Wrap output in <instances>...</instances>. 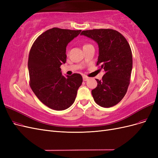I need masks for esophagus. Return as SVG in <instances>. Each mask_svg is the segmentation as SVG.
<instances>
[{
  "label": "esophagus",
  "mask_w": 158,
  "mask_h": 158,
  "mask_svg": "<svg viewBox=\"0 0 158 158\" xmlns=\"http://www.w3.org/2000/svg\"><path fill=\"white\" fill-rule=\"evenodd\" d=\"M88 80V77L86 76H83V80L84 81H87Z\"/></svg>",
  "instance_id": "obj_1"
}]
</instances>
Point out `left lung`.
I'll list each match as a JSON object with an SVG mask.
<instances>
[{
    "instance_id": "1",
    "label": "left lung",
    "mask_w": 158,
    "mask_h": 158,
    "mask_svg": "<svg viewBox=\"0 0 158 158\" xmlns=\"http://www.w3.org/2000/svg\"><path fill=\"white\" fill-rule=\"evenodd\" d=\"M84 35L98 44L97 65L105 71L102 79H95L97 87L92 90L95 102L103 107H111L120 102L130 84L132 55L130 45L121 33L112 29L82 31Z\"/></svg>"
}]
</instances>
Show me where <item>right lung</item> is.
I'll return each instance as SVG.
<instances>
[{
	"label": "right lung",
	"instance_id": "add662e5",
	"mask_svg": "<svg viewBox=\"0 0 158 158\" xmlns=\"http://www.w3.org/2000/svg\"><path fill=\"white\" fill-rule=\"evenodd\" d=\"M81 31L53 27L41 34L31 46L27 63L30 87L52 109L62 111L70 107L82 83L80 74L64 77L60 68L66 63V46Z\"/></svg>",
	"mask_w": 158,
	"mask_h": 158
}]
</instances>
